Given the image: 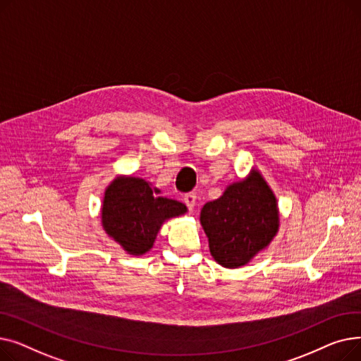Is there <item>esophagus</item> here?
Here are the masks:
<instances>
[{"mask_svg": "<svg viewBox=\"0 0 361 361\" xmlns=\"http://www.w3.org/2000/svg\"><path fill=\"white\" fill-rule=\"evenodd\" d=\"M184 203L188 207V209L193 211L195 209V204H196V195L195 193H187L184 196Z\"/></svg>", "mask_w": 361, "mask_h": 361, "instance_id": "34e87169", "label": "esophagus"}]
</instances>
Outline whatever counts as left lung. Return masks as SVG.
I'll return each mask as SVG.
<instances>
[{
	"instance_id": "obj_1",
	"label": "left lung",
	"mask_w": 361,
	"mask_h": 361,
	"mask_svg": "<svg viewBox=\"0 0 361 361\" xmlns=\"http://www.w3.org/2000/svg\"><path fill=\"white\" fill-rule=\"evenodd\" d=\"M200 225L215 262L226 269L250 263L267 250L279 230L278 200L257 168L226 185L200 211Z\"/></svg>"
}]
</instances>
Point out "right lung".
<instances>
[{
  "mask_svg": "<svg viewBox=\"0 0 361 361\" xmlns=\"http://www.w3.org/2000/svg\"><path fill=\"white\" fill-rule=\"evenodd\" d=\"M187 214L185 204L166 199L152 183L117 176L105 188L101 224L109 238L131 256L147 253L164 222Z\"/></svg>",
  "mask_w": 361,
  "mask_h": 361,
  "instance_id": "obj_1",
  "label": "right lung"
}]
</instances>
